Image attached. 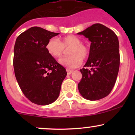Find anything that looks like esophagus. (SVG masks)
<instances>
[{
	"instance_id": "34e87169",
	"label": "esophagus",
	"mask_w": 135,
	"mask_h": 135,
	"mask_svg": "<svg viewBox=\"0 0 135 135\" xmlns=\"http://www.w3.org/2000/svg\"><path fill=\"white\" fill-rule=\"evenodd\" d=\"M66 72H67L68 75H70V74L73 72V70H70V69H66Z\"/></svg>"
}]
</instances>
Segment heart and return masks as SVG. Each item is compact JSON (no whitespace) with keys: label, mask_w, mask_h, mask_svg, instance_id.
I'll return each instance as SVG.
<instances>
[{"label":"heart","mask_w":135,"mask_h":135,"mask_svg":"<svg viewBox=\"0 0 135 135\" xmlns=\"http://www.w3.org/2000/svg\"><path fill=\"white\" fill-rule=\"evenodd\" d=\"M49 55L55 58H60L65 52V49H69L70 56L60 59L59 62L68 69H75L79 66L82 60H86L89 55V49L86 45L82 43L81 39L74 35L63 37L59 41L56 38L48 41L46 46Z\"/></svg>","instance_id":"b5f03b06"}]
</instances>
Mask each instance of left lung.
I'll return each mask as SVG.
<instances>
[{"mask_svg":"<svg viewBox=\"0 0 135 135\" xmlns=\"http://www.w3.org/2000/svg\"><path fill=\"white\" fill-rule=\"evenodd\" d=\"M91 42L87 62L80 69L83 77L78 84L82 97L94 101L106 97L115 85L118 75L120 55L119 40L112 30L96 23L79 32Z\"/></svg>","mask_w":135,"mask_h":135,"instance_id":"obj_1","label":"left lung"}]
</instances>
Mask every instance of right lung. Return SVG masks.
Returning a JSON list of instances; mask_svg holds the SVG:
<instances>
[{
	"label": "right lung",
	"mask_w": 135,
	"mask_h": 135,
	"mask_svg": "<svg viewBox=\"0 0 135 135\" xmlns=\"http://www.w3.org/2000/svg\"><path fill=\"white\" fill-rule=\"evenodd\" d=\"M59 33L33 27L16 40L13 59L15 76L25 96L37 105H46L56 101L67 74L46 48L48 41Z\"/></svg>",
	"instance_id": "obj_1"
}]
</instances>
